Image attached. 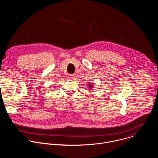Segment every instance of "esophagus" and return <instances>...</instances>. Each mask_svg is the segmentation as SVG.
I'll use <instances>...</instances> for the list:
<instances>
[{
    "mask_svg": "<svg viewBox=\"0 0 158 158\" xmlns=\"http://www.w3.org/2000/svg\"><path fill=\"white\" fill-rule=\"evenodd\" d=\"M74 74H70L69 75V79H74Z\"/></svg>",
    "mask_w": 158,
    "mask_h": 158,
    "instance_id": "esophagus-1",
    "label": "esophagus"
}]
</instances>
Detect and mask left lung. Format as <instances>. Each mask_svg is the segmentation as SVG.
Returning <instances> with one entry per match:
<instances>
[{
  "mask_svg": "<svg viewBox=\"0 0 158 158\" xmlns=\"http://www.w3.org/2000/svg\"><path fill=\"white\" fill-rule=\"evenodd\" d=\"M88 87H92L93 86L91 85V84H89V86Z\"/></svg>",
  "mask_w": 158,
  "mask_h": 158,
  "instance_id": "8db88e82",
  "label": "left lung"
}]
</instances>
